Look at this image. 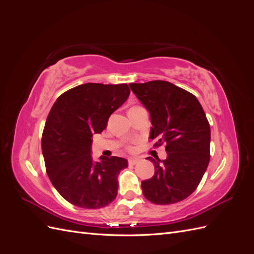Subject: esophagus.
<instances>
[{
	"instance_id": "obj_1",
	"label": "esophagus",
	"mask_w": 254,
	"mask_h": 254,
	"mask_svg": "<svg viewBox=\"0 0 254 254\" xmlns=\"http://www.w3.org/2000/svg\"><path fill=\"white\" fill-rule=\"evenodd\" d=\"M137 162H139V159H137V158H129V159H128V163H129V164L134 165V164H136Z\"/></svg>"
}]
</instances>
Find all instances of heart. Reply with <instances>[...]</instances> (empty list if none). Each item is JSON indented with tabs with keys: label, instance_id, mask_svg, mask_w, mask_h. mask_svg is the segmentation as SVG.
I'll return each mask as SVG.
<instances>
[{
	"label": "heart",
	"instance_id": "1",
	"mask_svg": "<svg viewBox=\"0 0 254 254\" xmlns=\"http://www.w3.org/2000/svg\"><path fill=\"white\" fill-rule=\"evenodd\" d=\"M128 149L131 150V149H132V146H128Z\"/></svg>",
	"mask_w": 254,
	"mask_h": 254
}]
</instances>
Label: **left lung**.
Here are the masks:
<instances>
[{"label":"left lung","instance_id":"8db88e82","mask_svg":"<svg viewBox=\"0 0 254 254\" xmlns=\"http://www.w3.org/2000/svg\"><path fill=\"white\" fill-rule=\"evenodd\" d=\"M150 113V139L165 145L166 160L147 159L155 175L142 181L145 198L156 204L182 201L197 189L210 162L211 129L195 95L164 80L130 83Z\"/></svg>","mask_w":254,"mask_h":254}]
</instances>
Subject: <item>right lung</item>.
I'll return each instance as SVG.
<instances>
[{
    "label": "right lung",
    "mask_w": 254,
    "mask_h": 254,
    "mask_svg": "<svg viewBox=\"0 0 254 254\" xmlns=\"http://www.w3.org/2000/svg\"><path fill=\"white\" fill-rule=\"evenodd\" d=\"M129 94L127 83H84L54 103L43 129L42 153L52 184L70 203L101 209L117 197L118 177L127 160L101 157L93 162L91 137L106 129L110 115Z\"/></svg>",
    "instance_id": "obj_1"
}]
</instances>
